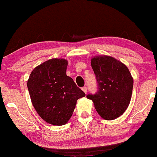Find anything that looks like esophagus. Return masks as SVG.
I'll return each mask as SVG.
<instances>
[{"instance_id": "esophagus-1", "label": "esophagus", "mask_w": 157, "mask_h": 157, "mask_svg": "<svg viewBox=\"0 0 157 157\" xmlns=\"http://www.w3.org/2000/svg\"><path fill=\"white\" fill-rule=\"evenodd\" d=\"M82 90L85 94H86V92H87V89H86V87H85V86H84V87L82 88Z\"/></svg>"}]
</instances>
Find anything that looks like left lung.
Masks as SVG:
<instances>
[{
  "mask_svg": "<svg viewBox=\"0 0 157 157\" xmlns=\"http://www.w3.org/2000/svg\"><path fill=\"white\" fill-rule=\"evenodd\" d=\"M91 65L98 83L96 94L86 98L105 120H113L127 109L132 95L133 79L125 64L106 55L94 56Z\"/></svg>",
  "mask_w": 157,
  "mask_h": 157,
  "instance_id": "8db88e82",
  "label": "left lung"
}]
</instances>
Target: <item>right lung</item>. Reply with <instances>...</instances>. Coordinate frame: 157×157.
Masks as SVG:
<instances>
[{
	"label": "right lung",
	"instance_id": "1",
	"mask_svg": "<svg viewBox=\"0 0 157 157\" xmlns=\"http://www.w3.org/2000/svg\"><path fill=\"white\" fill-rule=\"evenodd\" d=\"M68 61L52 59L36 66L27 81L35 110L47 123L66 124L71 119L78 99L85 94L67 76Z\"/></svg>",
	"mask_w": 157,
	"mask_h": 157
}]
</instances>
